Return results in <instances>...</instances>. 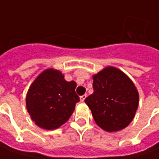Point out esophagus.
<instances>
[{
    "label": "esophagus",
    "mask_w": 159,
    "mask_h": 159,
    "mask_svg": "<svg viewBox=\"0 0 159 159\" xmlns=\"http://www.w3.org/2000/svg\"><path fill=\"white\" fill-rule=\"evenodd\" d=\"M87 97V95L86 94H84V95H82L81 97H80V100H81V102H84V100H85V98Z\"/></svg>",
    "instance_id": "34e87169"
}]
</instances>
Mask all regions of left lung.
I'll list each match as a JSON object with an SVG mask.
<instances>
[{"label":"left lung","mask_w":159,"mask_h":159,"mask_svg":"<svg viewBox=\"0 0 159 159\" xmlns=\"http://www.w3.org/2000/svg\"><path fill=\"white\" fill-rule=\"evenodd\" d=\"M93 79V93L84 102L94 121L107 132L125 129L134 119L139 102L134 83L114 66L104 67Z\"/></svg>","instance_id":"1"}]
</instances>
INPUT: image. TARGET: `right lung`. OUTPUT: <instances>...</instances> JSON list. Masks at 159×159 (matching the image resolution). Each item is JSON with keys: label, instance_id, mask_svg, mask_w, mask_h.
Segmentation results:
<instances>
[{"label": "right lung", "instance_id": "add662e5", "mask_svg": "<svg viewBox=\"0 0 159 159\" xmlns=\"http://www.w3.org/2000/svg\"><path fill=\"white\" fill-rule=\"evenodd\" d=\"M75 87L76 83L67 82L61 71H42L30 84L26 96L27 111L35 124L52 130L66 123L80 101Z\"/></svg>", "mask_w": 159, "mask_h": 159}]
</instances>
